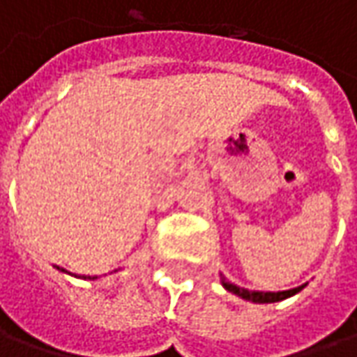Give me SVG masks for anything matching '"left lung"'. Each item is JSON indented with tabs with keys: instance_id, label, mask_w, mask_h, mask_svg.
<instances>
[{
	"instance_id": "left-lung-1",
	"label": "left lung",
	"mask_w": 357,
	"mask_h": 357,
	"mask_svg": "<svg viewBox=\"0 0 357 357\" xmlns=\"http://www.w3.org/2000/svg\"><path fill=\"white\" fill-rule=\"evenodd\" d=\"M220 282L222 286L227 288L228 292L240 296L242 300H248V302H254V304H272V302H280V300H286L290 296L298 294L304 286H298V288H292V290H282V292H258V290H246V288H240L236 284L228 282L225 276H220Z\"/></svg>"
}]
</instances>
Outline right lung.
<instances>
[{
	"label": "right lung",
	"instance_id": "1",
	"mask_svg": "<svg viewBox=\"0 0 357 357\" xmlns=\"http://www.w3.org/2000/svg\"><path fill=\"white\" fill-rule=\"evenodd\" d=\"M57 270H61V272H67V270H63V268H59V266H57ZM77 278H79V276H77ZM95 278H97V276H93V278L89 276V280H95Z\"/></svg>",
	"mask_w": 357,
	"mask_h": 357
}]
</instances>
